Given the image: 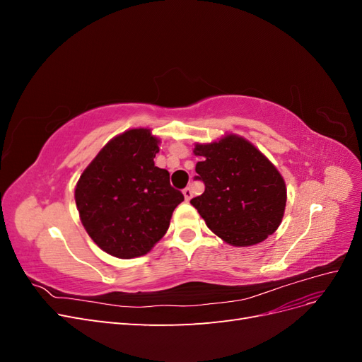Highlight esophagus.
<instances>
[{"mask_svg": "<svg viewBox=\"0 0 362 362\" xmlns=\"http://www.w3.org/2000/svg\"><path fill=\"white\" fill-rule=\"evenodd\" d=\"M182 194H184L185 201H190V199H192V196H193V190H192L190 185H187V187H185V189L182 190Z\"/></svg>", "mask_w": 362, "mask_h": 362, "instance_id": "34e87169", "label": "esophagus"}]
</instances>
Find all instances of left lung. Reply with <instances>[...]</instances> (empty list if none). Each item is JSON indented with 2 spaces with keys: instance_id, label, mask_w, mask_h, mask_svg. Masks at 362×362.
Masks as SVG:
<instances>
[{
  "instance_id": "8db88e82",
  "label": "left lung",
  "mask_w": 362,
  "mask_h": 362,
  "mask_svg": "<svg viewBox=\"0 0 362 362\" xmlns=\"http://www.w3.org/2000/svg\"><path fill=\"white\" fill-rule=\"evenodd\" d=\"M196 177L205 192L190 204L206 226L233 246H252L276 231L287 202L286 182L276 168L237 136L196 145Z\"/></svg>"
}]
</instances>
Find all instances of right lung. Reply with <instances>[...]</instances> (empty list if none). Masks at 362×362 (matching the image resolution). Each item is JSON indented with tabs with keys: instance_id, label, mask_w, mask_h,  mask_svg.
Listing matches in <instances>:
<instances>
[{
	"instance_id": "right-lung-1",
	"label": "right lung",
	"mask_w": 362,
	"mask_h": 362,
	"mask_svg": "<svg viewBox=\"0 0 362 362\" xmlns=\"http://www.w3.org/2000/svg\"><path fill=\"white\" fill-rule=\"evenodd\" d=\"M158 140L149 129H129L100 151L75 189L87 234L107 254L134 258L148 254L166 234L184 194L169 172L154 164Z\"/></svg>"
}]
</instances>
